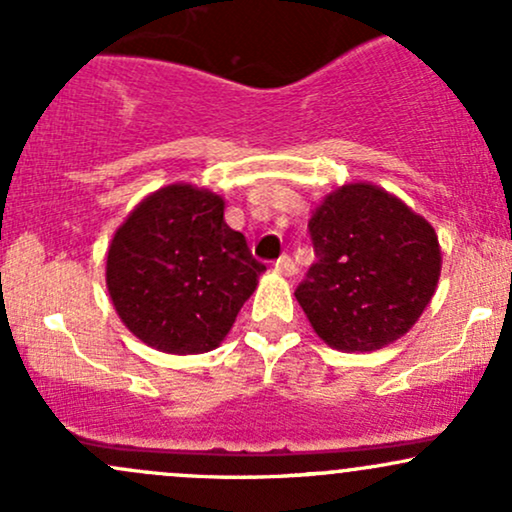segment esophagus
<instances>
[{"label": "esophagus", "mask_w": 512, "mask_h": 512, "mask_svg": "<svg viewBox=\"0 0 512 512\" xmlns=\"http://www.w3.org/2000/svg\"><path fill=\"white\" fill-rule=\"evenodd\" d=\"M274 269L279 274H284V276H293V274H296V262H293L289 255H281L279 260L274 262Z\"/></svg>", "instance_id": "1"}]
</instances>
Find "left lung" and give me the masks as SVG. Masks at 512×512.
Masks as SVG:
<instances>
[{
	"instance_id": "1",
	"label": "left lung",
	"mask_w": 512,
	"mask_h": 512,
	"mask_svg": "<svg viewBox=\"0 0 512 512\" xmlns=\"http://www.w3.org/2000/svg\"><path fill=\"white\" fill-rule=\"evenodd\" d=\"M315 262L296 298L317 337L339 351H375L411 330L436 293L433 226L368 182L339 187L308 221Z\"/></svg>"
}]
</instances>
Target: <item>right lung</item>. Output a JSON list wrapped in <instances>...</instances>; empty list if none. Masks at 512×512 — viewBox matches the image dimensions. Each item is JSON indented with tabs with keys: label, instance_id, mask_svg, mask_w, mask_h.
<instances>
[{
	"label": "right lung",
	"instance_id": "1",
	"mask_svg": "<svg viewBox=\"0 0 512 512\" xmlns=\"http://www.w3.org/2000/svg\"><path fill=\"white\" fill-rule=\"evenodd\" d=\"M264 269L243 233L223 221V199L178 182L117 228L105 281L134 337L182 356L223 342Z\"/></svg>",
	"mask_w": 512,
	"mask_h": 512
}]
</instances>
